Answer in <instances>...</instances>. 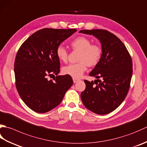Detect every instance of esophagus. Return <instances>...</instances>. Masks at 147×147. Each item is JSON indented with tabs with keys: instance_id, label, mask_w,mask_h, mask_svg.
<instances>
[{
	"instance_id": "esophagus-1",
	"label": "esophagus",
	"mask_w": 147,
	"mask_h": 147,
	"mask_svg": "<svg viewBox=\"0 0 147 147\" xmlns=\"http://www.w3.org/2000/svg\"><path fill=\"white\" fill-rule=\"evenodd\" d=\"M73 82L75 83H76L78 81H79V79H77V78H73Z\"/></svg>"
}]
</instances>
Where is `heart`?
Listing matches in <instances>:
<instances>
[{"label":"heart","mask_w":147,"mask_h":147,"mask_svg":"<svg viewBox=\"0 0 147 147\" xmlns=\"http://www.w3.org/2000/svg\"><path fill=\"white\" fill-rule=\"evenodd\" d=\"M72 49L80 51L78 57V62L66 65L62 68V73L74 78H79L85 73L87 66L93 67L100 62L102 55L100 46L96 43H91L90 40L85 36H79L70 42ZM56 55L60 61L66 62L68 52L62 46H59L56 49Z\"/></svg>","instance_id":"obj_1"}]
</instances>
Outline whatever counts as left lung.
I'll list each match as a JSON object with an SVG mask.
<instances>
[{
  "label": "left lung",
  "mask_w": 147,
  "mask_h": 147,
  "mask_svg": "<svg viewBox=\"0 0 147 147\" xmlns=\"http://www.w3.org/2000/svg\"><path fill=\"white\" fill-rule=\"evenodd\" d=\"M79 32L97 37L102 50L100 62L89 74L97 80L94 82L84 80L86 87L81 94L83 104L96 114L110 113L121 105L130 88L131 57L121 40L108 30H82Z\"/></svg>",
  "instance_id": "left-lung-1"
}]
</instances>
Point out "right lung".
Segmentation results:
<instances>
[{
	"mask_svg": "<svg viewBox=\"0 0 147 147\" xmlns=\"http://www.w3.org/2000/svg\"><path fill=\"white\" fill-rule=\"evenodd\" d=\"M76 29L46 28L36 32L20 47L14 61L17 91L28 108L37 113L58 106L73 82L69 75L48 76L60 73L56 49Z\"/></svg>",
	"mask_w": 147,
	"mask_h": 147,
	"instance_id": "right-lung-1",
	"label": "right lung"
}]
</instances>
